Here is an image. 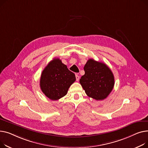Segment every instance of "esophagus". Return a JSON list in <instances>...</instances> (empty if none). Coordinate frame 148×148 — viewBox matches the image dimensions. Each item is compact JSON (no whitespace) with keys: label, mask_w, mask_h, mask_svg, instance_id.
I'll list each match as a JSON object with an SVG mask.
<instances>
[{"label":"esophagus","mask_w":148,"mask_h":148,"mask_svg":"<svg viewBox=\"0 0 148 148\" xmlns=\"http://www.w3.org/2000/svg\"><path fill=\"white\" fill-rule=\"evenodd\" d=\"M79 78H80V77H79V75H78V73H76V80L77 81H78L79 80Z\"/></svg>","instance_id":"esophagus-1"}]
</instances>
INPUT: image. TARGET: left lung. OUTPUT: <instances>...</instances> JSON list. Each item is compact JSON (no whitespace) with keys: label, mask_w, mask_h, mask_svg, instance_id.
Wrapping results in <instances>:
<instances>
[{"label":"left lung","mask_w":148,"mask_h":148,"mask_svg":"<svg viewBox=\"0 0 148 148\" xmlns=\"http://www.w3.org/2000/svg\"><path fill=\"white\" fill-rule=\"evenodd\" d=\"M85 74L79 80L85 93L96 100L105 99L115 84L114 76L105 63L89 59L84 66Z\"/></svg>","instance_id":"8db88e82"}]
</instances>
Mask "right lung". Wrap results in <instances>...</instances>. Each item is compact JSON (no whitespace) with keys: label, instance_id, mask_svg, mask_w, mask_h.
I'll list each match as a JSON object with an SVG mask.
<instances>
[{"label":"right lung","instance_id":"right-lung-1","mask_svg":"<svg viewBox=\"0 0 148 148\" xmlns=\"http://www.w3.org/2000/svg\"><path fill=\"white\" fill-rule=\"evenodd\" d=\"M75 80V74L69 70L62 60L56 58L51 61L42 71L40 87L48 98L57 100L66 95Z\"/></svg>","mask_w":148,"mask_h":148}]
</instances>
